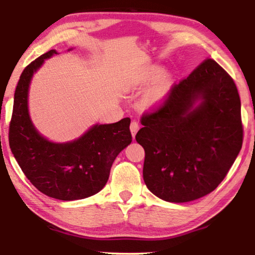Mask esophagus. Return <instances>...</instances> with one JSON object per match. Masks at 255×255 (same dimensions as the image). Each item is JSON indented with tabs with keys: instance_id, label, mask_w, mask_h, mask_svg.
<instances>
[{
	"instance_id": "1",
	"label": "esophagus",
	"mask_w": 255,
	"mask_h": 255,
	"mask_svg": "<svg viewBox=\"0 0 255 255\" xmlns=\"http://www.w3.org/2000/svg\"><path fill=\"white\" fill-rule=\"evenodd\" d=\"M138 130H139V124L136 121H132L130 123V131H131V134H132V138H134V136H136V133H137Z\"/></svg>"
}]
</instances>
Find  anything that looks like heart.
Returning <instances> with one entry per match:
<instances>
[{
  "label": "heart",
  "instance_id": "heart-1",
  "mask_svg": "<svg viewBox=\"0 0 255 255\" xmlns=\"http://www.w3.org/2000/svg\"><path fill=\"white\" fill-rule=\"evenodd\" d=\"M159 72V69L152 67L149 68L144 71L141 81L142 82H149V81L152 80L156 74ZM170 78L167 75L163 74L159 77L154 81V83L152 84V86L149 89V91L147 92V94L144 96V104L147 106H153L159 104V103L164 99L167 91L170 89Z\"/></svg>",
  "mask_w": 255,
  "mask_h": 255
}]
</instances>
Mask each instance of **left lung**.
Returning a JSON list of instances; mask_svg holds the SVG:
<instances>
[{
	"label": "left lung",
	"instance_id": "left-lung-1",
	"mask_svg": "<svg viewBox=\"0 0 255 255\" xmlns=\"http://www.w3.org/2000/svg\"><path fill=\"white\" fill-rule=\"evenodd\" d=\"M202 99L195 109L193 103ZM136 140L144 149L143 180L155 196L186 203L213 192L243 141L241 102L234 79L206 59L160 105L142 114Z\"/></svg>",
	"mask_w": 255,
	"mask_h": 255
}]
</instances>
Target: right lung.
<instances>
[{"instance_id":"obj_1","label":"right lung","mask_w":255,"mask_h":255,"mask_svg":"<svg viewBox=\"0 0 255 255\" xmlns=\"http://www.w3.org/2000/svg\"><path fill=\"white\" fill-rule=\"evenodd\" d=\"M52 55L57 51L38 57L20 74L8 128L9 147L38 191L60 200L82 199L105 186L114 160L131 142L130 118L95 125L82 137L67 143H53L40 136L30 122L27 96L32 74Z\"/></svg>"}]
</instances>
